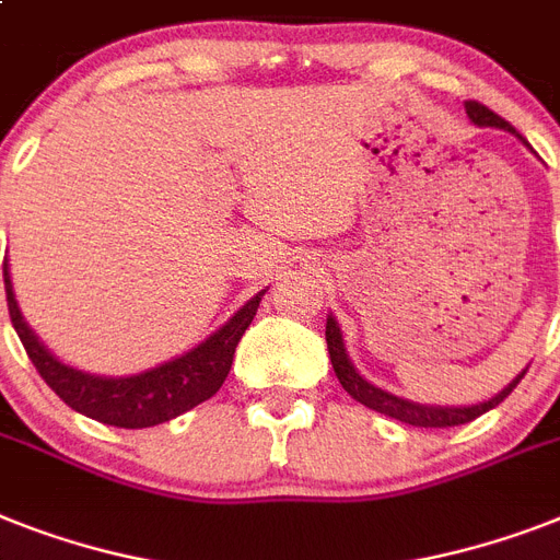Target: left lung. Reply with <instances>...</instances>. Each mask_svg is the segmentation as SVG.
Here are the masks:
<instances>
[{
	"label": "left lung",
	"instance_id": "left-lung-1",
	"mask_svg": "<svg viewBox=\"0 0 560 560\" xmlns=\"http://www.w3.org/2000/svg\"><path fill=\"white\" fill-rule=\"evenodd\" d=\"M466 115H469V120L475 122L477 129H503V131H512V135H515V129H512V126H509L503 117H498L492 108L480 106V103H475V100H469V103H466ZM517 138H521V135H517ZM325 339H327V353H330V365H334V371H336V376H339L342 388L348 390V394H351L357 402L368 406L371 411L385 413V417H394V420H399V422L417 425V429H445V425H463V422L477 420L480 413L492 411L494 406H501L503 399L512 394V388H515V385L524 380L526 371H529V365H526L524 371H521V374H517L515 380L506 385V388H501L498 394H494V397L483 399V402H471V406H429V402H413V399L397 397V394H390V390L380 388V385L368 383L365 376L357 371V365L351 362V357H348L342 327H339V322H336L334 313H327Z\"/></svg>",
	"mask_w": 560,
	"mask_h": 560
}]
</instances>
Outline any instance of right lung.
I'll return each instance as SVG.
<instances>
[{
	"mask_svg": "<svg viewBox=\"0 0 560 560\" xmlns=\"http://www.w3.org/2000/svg\"><path fill=\"white\" fill-rule=\"evenodd\" d=\"M2 270L13 330L25 345L39 376L68 408L85 413L91 420L106 422V425H117V429H152V425L175 420V417L212 397L224 385L226 374L233 368L241 336L256 316L261 295L267 293V290H261L253 299H247L224 325L212 330L203 342H198L189 351L163 359V362L147 368V371H138V374L103 376L66 365L62 359L48 351V345L34 334V327L22 316L16 293H13L8 258H4Z\"/></svg>",
	"mask_w": 560,
	"mask_h": 560,
	"instance_id": "obj_1",
	"label": "right lung"
}]
</instances>
